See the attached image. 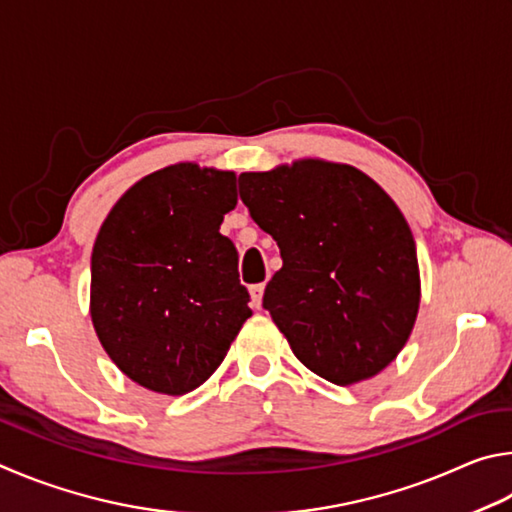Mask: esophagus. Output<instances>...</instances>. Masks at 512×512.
Listing matches in <instances>:
<instances>
[{
  "label": "esophagus",
  "instance_id": "esophagus-1",
  "mask_svg": "<svg viewBox=\"0 0 512 512\" xmlns=\"http://www.w3.org/2000/svg\"><path fill=\"white\" fill-rule=\"evenodd\" d=\"M263 292H265V285H263V283L251 285V288H249L251 306H254V308H261V306H263Z\"/></svg>",
  "mask_w": 512,
  "mask_h": 512
}]
</instances>
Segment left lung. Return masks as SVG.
Segmentation results:
<instances>
[{"mask_svg": "<svg viewBox=\"0 0 512 512\" xmlns=\"http://www.w3.org/2000/svg\"><path fill=\"white\" fill-rule=\"evenodd\" d=\"M238 184L281 249L263 306L297 360L339 387L387 369L420 308L416 242L398 204L360 168L310 157Z\"/></svg>", "mask_w": 512, "mask_h": 512, "instance_id": "1", "label": "left lung"}]
</instances>
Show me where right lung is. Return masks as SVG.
<instances>
[{
	"mask_svg": "<svg viewBox=\"0 0 512 512\" xmlns=\"http://www.w3.org/2000/svg\"><path fill=\"white\" fill-rule=\"evenodd\" d=\"M236 202L233 170L179 161L132 184L98 229L89 315L105 353L139 387L197 389L251 317L238 251L220 233Z\"/></svg>",
	"mask_w": 512,
	"mask_h": 512,
	"instance_id": "1",
	"label": "right lung"
}]
</instances>
